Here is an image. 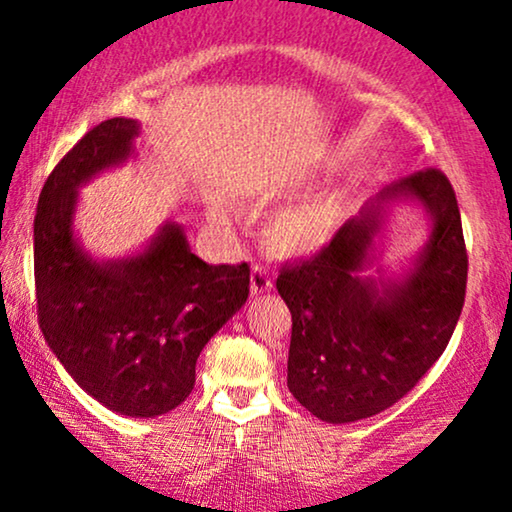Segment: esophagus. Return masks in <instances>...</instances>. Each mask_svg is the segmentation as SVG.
Here are the masks:
<instances>
[{
	"label": "esophagus",
	"mask_w": 512,
	"mask_h": 512,
	"mask_svg": "<svg viewBox=\"0 0 512 512\" xmlns=\"http://www.w3.org/2000/svg\"><path fill=\"white\" fill-rule=\"evenodd\" d=\"M270 289H272V277L268 268H263L261 263H256L254 270H251V293H263Z\"/></svg>",
	"instance_id": "esophagus-1"
}]
</instances>
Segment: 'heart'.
I'll return each mask as SVG.
<instances>
[{
    "label": "heart",
    "mask_w": 512,
    "mask_h": 512,
    "mask_svg": "<svg viewBox=\"0 0 512 512\" xmlns=\"http://www.w3.org/2000/svg\"><path fill=\"white\" fill-rule=\"evenodd\" d=\"M340 205L333 198H319L307 205L286 209L270 223L268 240L282 254H312L324 247L338 221ZM214 221H228L223 209H216Z\"/></svg>",
    "instance_id": "1"
}]
</instances>
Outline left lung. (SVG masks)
<instances>
[{
	"label": "left lung",
	"instance_id": "obj_1",
	"mask_svg": "<svg viewBox=\"0 0 512 512\" xmlns=\"http://www.w3.org/2000/svg\"><path fill=\"white\" fill-rule=\"evenodd\" d=\"M401 194L430 209L434 230L416 272L380 292L355 272L365 262L381 202ZM466 275L450 179L426 167L394 181L317 254L279 270L277 291L293 321L286 375L291 394L331 424L391 408L445 352L464 307Z\"/></svg>",
	"mask_w": 512,
	"mask_h": 512
}]
</instances>
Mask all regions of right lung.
I'll return each instance as SVG.
<instances>
[{
    "mask_svg": "<svg viewBox=\"0 0 512 512\" xmlns=\"http://www.w3.org/2000/svg\"><path fill=\"white\" fill-rule=\"evenodd\" d=\"M137 135L132 118L102 121L48 174L34 216V286L41 333L76 384L104 408L156 417L193 391L202 347L249 296V263H205L179 226L125 261L83 254L72 233L76 188L123 163Z\"/></svg>",
    "mask_w": 512,
    "mask_h": 512,
    "instance_id": "obj_1",
    "label": "right lung"
}]
</instances>
